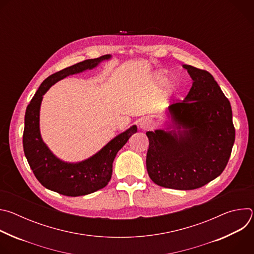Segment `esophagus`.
<instances>
[{"label":"esophagus","instance_id":"34e87169","mask_svg":"<svg viewBox=\"0 0 254 254\" xmlns=\"http://www.w3.org/2000/svg\"><path fill=\"white\" fill-rule=\"evenodd\" d=\"M153 126H154V123L149 118H142L138 122V127L142 130H148V129L152 128Z\"/></svg>","mask_w":254,"mask_h":254}]
</instances>
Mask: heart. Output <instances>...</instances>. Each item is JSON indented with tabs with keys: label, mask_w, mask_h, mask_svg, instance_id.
Listing matches in <instances>:
<instances>
[{
	"label": "heart",
	"mask_w": 254,
	"mask_h": 254,
	"mask_svg": "<svg viewBox=\"0 0 254 254\" xmlns=\"http://www.w3.org/2000/svg\"><path fill=\"white\" fill-rule=\"evenodd\" d=\"M164 79H165V78H164V76H163L162 74H159V75L157 76V80H158L159 82H163Z\"/></svg>",
	"instance_id": "obj_1"
}]
</instances>
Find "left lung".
<instances>
[{
	"label": "left lung",
	"instance_id": "left-lung-1",
	"mask_svg": "<svg viewBox=\"0 0 254 254\" xmlns=\"http://www.w3.org/2000/svg\"><path fill=\"white\" fill-rule=\"evenodd\" d=\"M193 79L183 101L169 106L178 129L147 131V171L159 186L194 190L225 169L235 140L232 110L227 97L206 70L184 64ZM183 129L181 130L180 128Z\"/></svg>",
	"mask_w": 254,
	"mask_h": 254
}]
</instances>
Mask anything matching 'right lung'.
<instances>
[{"label": "right lung", "mask_w": 254, "mask_h": 254, "mask_svg": "<svg viewBox=\"0 0 254 254\" xmlns=\"http://www.w3.org/2000/svg\"><path fill=\"white\" fill-rule=\"evenodd\" d=\"M110 54L87 59L64 68L47 77L27 106L23 148L26 159L35 177L47 189L61 195L77 197L93 193L105 187L112 178L113 162L125 146L136 126L117 135L91 158L79 163H66L55 157L44 143L39 128L40 105L43 95L57 81L68 75L96 67L101 61L110 59Z\"/></svg>", "instance_id": "right-lung-1"}]
</instances>
